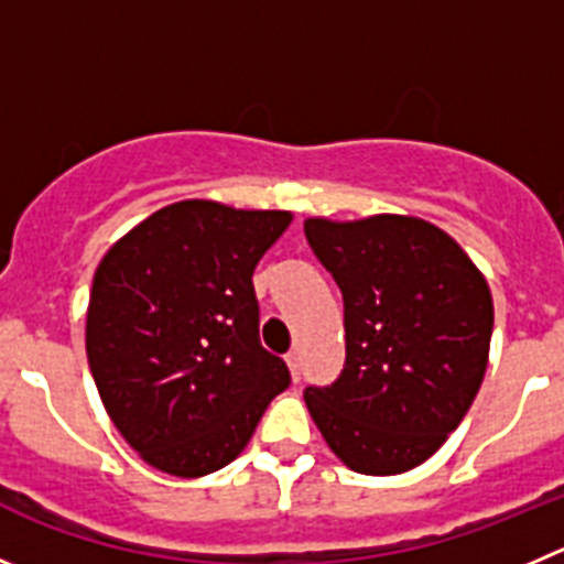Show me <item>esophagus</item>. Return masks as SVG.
I'll return each instance as SVG.
<instances>
[{"mask_svg": "<svg viewBox=\"0 0 564 564\" xmlns=\"http://www.w3.org/2000/svg\"><path fill=\"white\" fill-rule=\"evenodd\" d=\"M288 368H291L293 382H299V379H302V354L299 351L288 354Z\"/></svg>", "mask_w": 564, "mask_h": 564, "instance_id": "obj_1", "label": "esophagus"}]
</instances>
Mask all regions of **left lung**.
I'll list each match as a JSON object with an SVG mask.
<instances>
[{"mask_svg": "<svg viewBox=\"0 0 564 564\" xmlns=\"http://www.w3.org/2000/svg\"><path fill=\"white\" fill-rule=\"evenodd\" d=\"M343 293L346 366L304 401L351 470L393 476L426 463L474 404L487 371L485 276L434 224L410 216L304 221Z\"/></svg>", "mask_w": 564, "mask_h": 564, "instance_id": "obj_1", "label": "left lung"}]
</instances>
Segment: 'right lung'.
Listing matches in <instances>:
<instances>
[{
	"label": "right lung",
	"mask_w": 564,
	"mask_h": 564,
	"mask_svg": "<svg viewBox=\"0 0 564 564\" xmlns=\"http://www.w3.org/2000/svg\"><path fill=\"white\" fill-rule=\"evenodd\" d=\"M291 218L187 198L101 257L88 366L110 421L152 468L196 479L229 465L291 384L285 359L262 348L251 285Z\"/></svg>",
	"instance_id": "1"
}]
</instances>
